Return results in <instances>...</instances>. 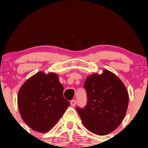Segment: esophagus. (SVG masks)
Wrapping results in <instances>:
<instances>
[{
    "label": "esophagus",
    "mask_w": 148,
    "mask_h": 148,
    "mask_svg": "<svg viewBox=\"0 0 148 148\" xmlns=\"http://www.w3.org/2000/svg\"><path fill=\"white\" fill-rule=\"evenodd\" d=\"M76 100H74V99H72V100H71V102H70V104H71V107H74V106L76 105Z\"/></svg>",
    "instance_id": "esophagus-1"
}]
</instances>
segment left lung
Listing matches in <instances>:
<instances>
[{
	"label": "left lung",
	"mask_w": 148,
	"mask_h": 148,
	"mask_svg": "<svg viewBox=\"0 0 148 148\" xmlns=\"http://www.w3.org/2000/svg\"><path fill=\"white\" fill-rule=\"evenodd\" d=\"M84 88L88 102L84 109L77 110L85 127L97 135H106L115 130L125 118L129 95L122 80L107 69L101 74L86 77Z\"/></svg>",
	"instance_id": "obj_1"
}]
</instances>
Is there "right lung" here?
<instances>
[{
	"label": "right lung",
	"instance_id": "1",
	"mask_svg": "<svg viewBox=\"0 0 148 148\" xmlns=\"http://www.w3.org/2000/svg\"><path fill=\"white\" fill-rule=\"evenodd\" d=\"M63 91L54 72L38 71L28 78L18 93V107L25 123L36 132L50 130L70 104Z\"/></svg>",
	"mask_w": 148,
	"mask_h": 148
}]
</instances>
